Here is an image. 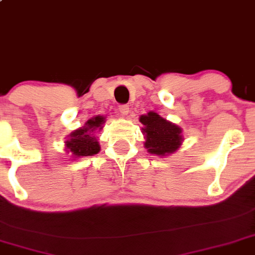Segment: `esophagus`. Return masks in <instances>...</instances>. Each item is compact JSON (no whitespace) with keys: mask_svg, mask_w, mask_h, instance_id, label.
Masks as SVG:
<instances>
[{"mask_svg":"<svg viewBox=\"0 0 255 255\" xmlns=\"http://www.w3.org/2000/svg\"><path fill=\"white\" fill-rule=\"evenodd\" d=\"M118 111H120V113L122 116H127L128 113H129V107H128L127 105H121L120 107H118Z\"/></svg>","mask_w":255,"mask_h":255,"instance_id":"esophagus-1","label":"esophagus"}]
</instances>
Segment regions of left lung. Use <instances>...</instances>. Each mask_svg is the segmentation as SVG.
Here are the masks:
<instances>
[{"label":"left lung","instance_id":"left-lung-1","mask_svg":"<svg viewBox=\"0 0 255 255\" xmlns=\"http://www.w3.org/2000/svg\"><path fill=\"white\" fill-rule=\"evenodd\" d=\"M139 122L144 126L142 128L145 137L144 147L150 154L168 155L182 144V128L160 117L158 113L149 112L140 116Z\"/></svg>","mask_w":255,"mask_h":255}]
</instances>
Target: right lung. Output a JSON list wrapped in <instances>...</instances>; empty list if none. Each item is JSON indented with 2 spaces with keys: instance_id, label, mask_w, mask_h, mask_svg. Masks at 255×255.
<instances>
[{
  "instance_id": "1",
  "label": "right lung",
  "mask_w": 255,
  "mask_h": 255,
  "mask_svg": "<svg viewBox=\"0 0 255 255\" xmlns=\"http://www.w3.org/2000/svg\"><path fill=\"white\" fill-rule=\"evenodd\" d=\"M106 122L103 116H96L86 122L85 127L78 128L75 132L68 135L66 140V150L71 153L73 158L88 157V155L97 154L101 147L98 144L97 138L95 137L96 130L102 129V125Z\"/></svg>"
}]
</instances>
